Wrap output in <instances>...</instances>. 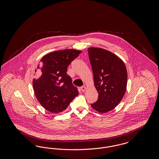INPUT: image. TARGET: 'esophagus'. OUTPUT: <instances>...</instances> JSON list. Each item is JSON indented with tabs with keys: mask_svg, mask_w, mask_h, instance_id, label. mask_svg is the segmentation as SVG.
Wrapping results in <instances>:
<instances>
[{
	"mask_svg": "<svg viewBox=\"0 0 159 159\" xmlns=\"http://www.w3.org/2000/svg\"><path fill=\"white\" fill-rule=\"evenodd\" d=\"M85 89H86V86H82L80 87V90L82 92H84L85 91Z\"/></svg>",
	"mask_w": 159,
	"mask_h": 159,
	"instance_id": "34e87169",
	"label": "esophagus"
}]
</instances>
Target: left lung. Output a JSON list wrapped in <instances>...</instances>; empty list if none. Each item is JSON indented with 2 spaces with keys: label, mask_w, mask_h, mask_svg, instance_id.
Wrapping results in <instances>:
<instances>
[{
  "label": "left lung",
  "mask_w": 159,
  "mask_h": 159,
  "mask_svg": "<svg viewBox=\"0 0 159 159\" xmlns=\"http://www.w3.org/2000/svg\"><path fill=\"white\" fill-rule=\"evenodd\" d=\"M98 100L92 107L101 113L114 109L126 91L128 73L123 61L116 55L100 48L88 49Z\"/></svg>",
  "instance_id": "1"
}]
</instances>
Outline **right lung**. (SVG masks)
Masks as SVG:
<instances>
[{
	"mask_svg": "<svg viewBox=\"0 0 159 159\" xmlns=\"http://www.w3.org/2000/svg\"><path fill=\"white\" fill-rule=\"evenodd\" d=\"M82 51L69 49L44 55L38 66L40 76L33 80V88L39 102L51 113L64 111L79 92L66 73L71 62Z\"/></svg>",
	"mask_w": 159,
	"mask_h": 159,
	"instance_id": "1",
	"label": "right lung"
}]
</instances>
